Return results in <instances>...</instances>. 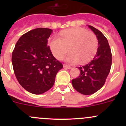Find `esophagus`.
Returning a JSON list of instances; mask_svg holds the SVG:
<instances>
[{
  "label": "esophagus",
  "mask_w": 126,
  "mask_h": 126,
  "mask_svg": "<svg viewBox=\"0 0 126 126\" xmlns=\"http://www.w3.org/2000/svg\"><path fill=\"white\" fill-rule=\"evenodd\" d=\"M63 67H64V68H66V69H70L71 68V66L66 65V64H63Z\"/></svg>",
  "instance_id": "1"
}]
</instances>
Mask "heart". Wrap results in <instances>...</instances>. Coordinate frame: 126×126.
I'll return each instance as SVG.
<instances>
[{"instance_id": "1", "label": "heart", "mask_w": 126, "mask_h": 126, "mask_svg": "<svg viewBox=\"0 0 126 126\" xmlns=\"http://www.w3.org/2000/svg\"><path fill=\"white\" fill-rule=\"evenodd\" d=\"M60 38L54 36L50 42L52 53L57 59L61 60L69 51L65 58L68 63L74 64L80 61L85 63L96 55L98 41L94 33L83 28L66 30L60 34Z\"/></svg>"}]
</instances>
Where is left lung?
<instances>
[{
	"mask_svg": "<svg viewBox=\"0 0 126 126\" xmlns=\"http://www.w3.org/2000/svg\"><path fill=\"white\" fill-rule=\"evenodd\" d=\"M88 27L97 36L98 49L91 62L79 67L80 76L72 80L75 90L85 95L92 94L104 86L111 69L112 60L111 49L106 37L94 27Z\"/></svg>",
	"mask_w": 126,
	"mask_h": 126,
	"instance_id": "1",
	"label": "left lung"
}]
</instances>
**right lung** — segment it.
I'll return each mask as SVG.
<instances>
[{
  "instance_id": "obj_1",
  "label": "right lung",
  "mask_w": 126,
  "mask_h": 126,
  "mask_svg": "<svg viewBox=\"0 0 126 126\" xmlns=\"http://www.w3.org/2000/svg\"><path fill=\"white\" fill-rule=\"evenodd\" d=\"M52 30L37 28L20 37L12 52L13 67L19 84L29 92L40 94L54 85L63 64L52 55L47 39Z\"/></svg>"
}]
</instances>
